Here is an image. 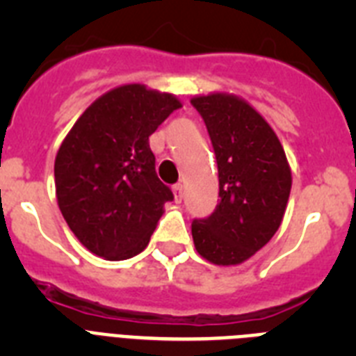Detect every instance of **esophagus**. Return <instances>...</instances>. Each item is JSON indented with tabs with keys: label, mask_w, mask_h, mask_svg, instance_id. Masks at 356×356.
I'll return each mask as SVG.
<instances>
[{
	"label": "esophagus",
	"mask_w": 356,
	"mask_h": 356,
	"mask_svg": "<svg viewBox=\"0 0 356 356\" xmlns=\"http://www.w3.org/2000/svg\"><path fill=\"white\" fill-rule=\"evenodd\" d=\"M172 193H175V200L176 201H181V197H184V185H181V184L172 185Z\"/></svg>",
	"instance_id": "esophagus-1"
}]
</instances>
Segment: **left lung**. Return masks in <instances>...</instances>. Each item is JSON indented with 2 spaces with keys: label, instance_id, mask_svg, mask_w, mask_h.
Wrapping results in <instances>:
<instances>
[{
  "label": "left lung",
  "instance_id": "8db88e82",
  "mask_svg": "<svg viewBox=\"0 0 356 356\" xmlns=\"http://www.w3.org/2000/svg\"><path fill=\"white\" fill-rule=\"evenodd\" d=\"M205 121L219 172V203L209 217L194 219L197 253L217 266L253 257L282 225L291 168L266 119L232 94L191 99Z\"/></svg>",
  "mask_w": 356,
  "mask_h": 356
}]
</instances>
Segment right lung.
Returning <instances> with one entry per match:
<instances>
[{
  "mask_svg": "<svg viewBox=\"0 0 356 356\" xmlns=\"http://www.w3.org/2000/svg\"><path fill=\"white\" fill-rule=\"evenodd\" d=\"M180 106L172 94L122 85L85 110L62 143L56 201L72 234L97 257L139 254L175 200L156 176L149 135Z\"/></svg>",
  "mask_w": 356,
  "mask_h": 356,
  "instance_id": "right-lung-1",
  "label": "right lung"
}]
</instances>
